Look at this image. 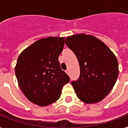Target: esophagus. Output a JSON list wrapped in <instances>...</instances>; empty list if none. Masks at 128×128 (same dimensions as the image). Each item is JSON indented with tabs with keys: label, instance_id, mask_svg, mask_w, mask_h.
Wrapping results in <instances>:
<instances>
[{
	"label": "esophagus",
	"instance_id": "esophagus-1",
	"mask_svg": "<svg viewBox=\"0 0 128 128\" xmlns=\"http://www.w3.org/2000/svg\"><path fill=\"white\" fill-rule=\"evenodd\" d=\"M66 72L67 74H68V73H69V70L68 69L66 70Z\"/></svg>",
	"mask_w": 128,
	"mask_h": 128
}]
</instances>
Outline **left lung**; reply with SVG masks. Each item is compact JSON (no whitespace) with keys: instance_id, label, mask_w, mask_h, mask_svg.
Segmentation results:
<instances>
[{"instance_id":"left-lung-1","label":"left lung","mask_w":128,"mask_h":128,"mask_svg":"<svg viewBox=\"0 0 128 128\" xmlns=\"http://www.w3.org/2000/svg\"><path fill=\"white\" fill-rule=\"evenodd\" d=\"M80 66V78L72 81L76 94L86 104H94L107 96L118 75V62L114 53L100 40L86 34L65 39Z\"/></svg>"}]
</instances>
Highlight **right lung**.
I'll return each mask as SVG.
<instances>
[{
    "mask_svg": "<svg viewBox=\"0 0 128 128\" xmlns=\"http://www.w3.org/2000/svg\"><path fill=\"white\" fill-rule=\"evenodd\" d=\"M64 46V38L48 37L34 42L18 57L15 68L18 84L35 104L45 106L56 102L70 81L58 60Z\"/></svg>",
    "mask_w": 128,
    "mask_h": 128,
    "instance_id": "right-lung-1",
    "label": "right lung"
}]
</instances>
